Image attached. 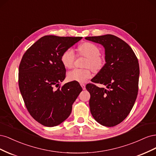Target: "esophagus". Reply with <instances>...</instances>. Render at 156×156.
<instances>
[{"label": "esophagus", "instance_id": "1", "mask_svg": "<svg viewBox=\"0 0 156 156\" xmlns=\"http://www.w3.org/2000/svg\"><path fill=\"white\" fill-rule=\"evenodd\" d=\"M81 87L83 88V90H85L86 89V86H85V84H81Z\"/></svg>", "mask_w": 156, "mask_h": 156}]
</instances>
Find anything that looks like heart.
Masks as SVG:
<instances>
[{
  "instance_id": "heart-1",
  "label": "heart",
  "mask_w": 156,
  "mask_h": 156,
  "mask_svg": "<svg viewBox=\"0 0 156 156\" xmlns=\"http://www.w3.org/2000/svg\"><path fill=\"white\" fill-rule=\"evenodd\" d=\"M80 54L87 58L85 69L75 68L69 71L68 73V78L71 81H77L79 83H85L87 79L92 77V70L98 71L102 68L103 60L100 57V49L98 47L90 42H85L79 47ZM74 51L69 48L64 51L61 55V62L64 66L66 68L73 67L75 60Z\"/></svg>"
}]
</instances>
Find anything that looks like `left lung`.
Listing matches in <instances>:
<instances>
[{
  "label": "left lung",
  "mask_w": 156,
  "mask_h": 156,
  "mask_svg": "<svg viewBox=\"0 0 156 156\" xmlns=\"http://www.w3.org/2000/svg\"><path fill=\"white\" fill-rule=\"evenodd\" d=\"M105 48V62L91 81L104 84L107 88L90 83L86 88L90 94V110L99 124L116 126L129 114L137 96L139 65L138 59L124 40L114 35L86 37Z\"/></svg>",
  "instance_id": "8db88e82"
}]
</instances>
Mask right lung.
Wrapping results in <instances>:
<instances>
[{"label":"right lung","instance_id":"1","mask_svg":"<svg viewBox=\"0 0 156 156\" xmlns=\"http://www.w3.org/2000/svg\"><path fill=\"white\" fill-rule=\"evenodd\" d=\"M81 39L45 36L23 56L19 67V87L28 111L43 126H56L68 119L73 102L83 90L77 81L60 85L66 72L61 55Z\"/></svg>","mask_w":156,"mask_h":156}]
</instances>
